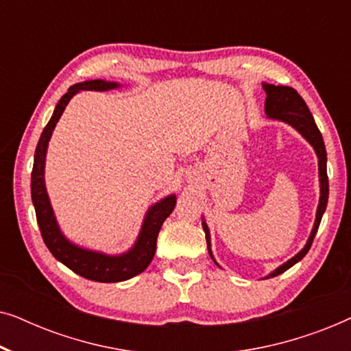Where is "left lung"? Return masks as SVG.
I'll use <instances>...</instances> for the list:
<instances>
[{
    "instance_id": "8db88e82",
    "label": "left lung",
    "mask_w": 351,
    "mask_h": 351,
    "mask_svg": "<svg viewBox=\"0 0 351 351\" xmlns=\"http://www.w3.org/2000/svg\"><path fill=\"white\" fill-rule=\"evenodd\" d=\"M263 90L267 94L265 100V112L268 118L273 119H281L287 124H291L292 128H295L302 136H304L306 141H308L311 145H313L316 155H318V165H319V182H321V196H319V206L318 210H316V220L315 227L311 230V234L306 241L305 247L302 251L287 261L285 265L276 268L275 271L271 273L273 276L281 275L285 273L287 268L295 265L297 262L302 261L305 257V254L310 251L311 243H313L315 234L318 232V227L321 223V217H323L326 206H328V198H329V179H328V171H326V161H328V156H326V147L323 142V136H321L318 126H316L313 117H311L308 107H306L305 100L300 97V94L297 93L294 88H289V86H273V84H263ZM203 228L206 232V243H208V251L213 257V252H210V237L209 230L206 222H203ZM214 258V257H213Z\"/></svg>"
}]
</instances>
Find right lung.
Returning <instances> with one entry per match:
<instances>
[{
    "mask_svg": "<svg viewBox=\"0 0 351 351\" xmlns=\"http://www.w3.org/2000/svg\"><path fill=\"white\" fill-rule=\"evenodd\" d=\"M117 83H107L104 80L83 81V83L71 86L69 93L62 95V99L54 110V114H52L49 123L46 124V128L43 129L40 142H38L35 150V161H33L32 171V199L33 206H35L36 222L40 225L43 241H45L52 256L64 263L65 267H69L71 271L86 278V280L97 282L126 281L129 278L136 276L145 270L150 265L153 256H155L156 239L161 225L169 217V214L174 210L176 206L174 195L167 196V198L161 199L160 203L153 206L148 210L145 220H143L136 246L129 252L117 257H110L105 256V254L86 251V249L73 246V244L69 243V239H65L59 227H57L54 213H52L45 186V160L52 131H54L57 121H59L62 113H64L66 104L70 102V99L80 89L107 90L117 88Z\"/></svg>",
    "mask_w": 351,
    "mask_h": 351,
    "instance_id": "add662e5",
    "label": "right lung"
}]
</instances>
